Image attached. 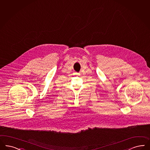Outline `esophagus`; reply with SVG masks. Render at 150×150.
Instances as JSON below:
<instances>
[{
	"mask_svg": "<svg viewBox=\"0 0 150 150\" xmlns=\"http://www.w3.org/2000/svg\"><path fill=\"white\" fill-rule=\"evenodd\" d=\"M76 74L77 76H79V75H80V74H79V73H76Z\"/></svg>",
	"mask_w": 150,
	"mask_h": 150,
	"instance_id": "34e87169",
	"label": "esophagus"
}]
</instances>
